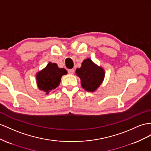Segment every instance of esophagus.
Segmentation results:
<instances>
[{
    "mask_svg": "<svg viewBox=\"0 0 151 151\" xmlns=\"http://www.w3.org/2000/svg\"><path fill=\"white\" fill-rule=\"evenodd\" d=\"M74 71H75V70L73 69H69V70H68V73H69V74H70V75H73V73H74Z\"/></svg>",
    "mask_w": 151,
    "mask_h": 151,
    "instance_id": "obj_1",
    "label": "esophagus"
}]
</instances>
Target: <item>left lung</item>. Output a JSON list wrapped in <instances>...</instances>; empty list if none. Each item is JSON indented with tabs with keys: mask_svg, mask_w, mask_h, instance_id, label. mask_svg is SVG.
Masks as SVG:
<instances>
[{
	"mask_svg": "<svg viewBox=\"0 0 151 151\" xmlns=\"http://www.w3.org/2000/svg\"><path fill=\"white\" fill-rule=\"evenodd\" d=\"M76 75L81 80V86L87 92H94L101 86L105 78V72L89 59H84L82 66L76 69Z\"/></svg>",
	"mask_w": 151,
	"mask_h": 151,
	"instance_id": "obj_1",
	"label": "left lung"
}]
</instances>
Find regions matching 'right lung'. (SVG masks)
Here are the masks:
<instances>
[{"label": "right lung", "mask_w": 151, "mask_h": 151, "mask_svg": "<svg viewBox=\"0 0 151 151\" xmlns=\"http://www.w3.org/2000/svg\"><path fill=\"white\" fill-rule=\"evenodd\" d=\"M67 73L64 68H60L56 63L50 62L44 69L36 73L38 88L46 92V94L53 92L59 86L62 76L67 75Z\"/></svg>", "instance_id": "obj_1"}]
</instances>
